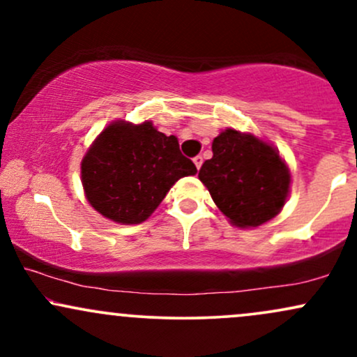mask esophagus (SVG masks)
<instances>
[{
  "label": "esophagus",
  "instance_id": "esophagus-1",
  "mask_svg": "<svg viewBox=\"0 0 357 357\" xmlns=\"http://www.w3.org/2000/svg\"><path fill=\"white\" fill-rule=\"evenodd\" d=\"M192 162H195V166L199 169V167H202V165H203V155H199V154L195 155V158H192Z\"/></svg>",
  "mask_w": 357,
  "mask_h": 357
}]
</instances>
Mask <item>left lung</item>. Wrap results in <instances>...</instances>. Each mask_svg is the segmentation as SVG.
Returning <instances> with one entry per match:
<instances>
[{
    "mask_svg": "<svg viewBox=\"0 0 357 357\" xmlns=\"http://www.w3.org/2000/svg\"><path fill=\"white\" fill-rule=\"evenodd\" d=\"M211 149L213 158L203 162L198 176L231 223L258 227L282 210L290 174L272 146L227 129Z\"/></svg>",
    "mask_w": 357,
    "mask_h": 357,
    "instance_id": "left-lung-1",
    "label": "left lung"
}]
</instances>
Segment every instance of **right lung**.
<instances>
[{
	"label": "right lung",
	"instance_id": "1",
	"mask_svg": "<svg viewBox=\"0 0 357 357\" xmlns=\"http://www.w3.org/2000/svg\"><path fill=\"white\" fill-rule=\"evenodd\" d=\"M191 174L196 166L181 154L178 139L151 122L110 124L82 161L89 203L105 218L127 225L144 221L171 186Z\"/></svg>",
	"mask_w": 357,
	"mask_h": 357
}]
</instances>
